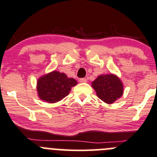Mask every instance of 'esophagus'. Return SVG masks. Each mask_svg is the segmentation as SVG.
I'll return each mask as SVG.
<instances>
[{
    "mask_svg": "<svg viewBox=\"0 0 157 157\" xmlns=\"http://www.w3.org/2000/svg\"><path fill=\"white\" fill-rule=\"evenodd\" d=\"M79 81H80V83H86V82H87V80L86 78H80V80H79Z\"/></svg>",
    "mask_w": 157,
    "mask_h": 157,
    "instance_id": "1",
    "label": "esophagus"
}]
</instances>
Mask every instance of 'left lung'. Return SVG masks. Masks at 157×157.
Instances as JSON below:
<instances>
[{
	"label": "left lung",
	"instance_id": "1",
	"mask_svg": "<svg viewBox=\"0 0 157 157\" xmlns=\"http://www.w3.org/2000/svg\"><path fill=\"white\" fill-rule=\"evenodd\" d=\"M92 86L101 100L107 104H112L123 94V84L115 74H101L93 82Z\"/></svg>",
	"mask_w": 157,
	"mask_h": 157
}]
</instances>
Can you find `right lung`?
<instances>
[{"mask_svg": "<svg viewBox=\"0 0 157 157\" xmlns=\"http://www.w3.org/2000/svg\"><path fill=\"white\" fill-rule=\"evenodd\" d=\"M77 84V80L67 77L65 73L53 71L37 80V95L44 101L56 103L67 96L72 87Z\"/></svg>", "mask_w": 157, "mask_h": 157, "instance_id": "1", "label": "right lung"}]
</instances>
